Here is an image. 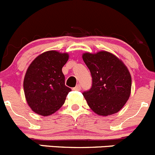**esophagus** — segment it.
Listing matches in <instances>:
<instances>
[{
	"label": "esophagus",
	"mask_w": 155,
	"mask_h": 155,
	"mask_svg": "<svg viewBox=\"0 0 155 155\" xmlns=\"http://www.w3.org/2000/svg\"><path fill=\"white\" fill-rule=\"evenodd\" d=\"M74 91H81V87L80 84H78L75 87H74Z\"/></svg>",
	"instance_id": "1"
}]
</instances>
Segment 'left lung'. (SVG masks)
<instances>
[{"instance_id": "obj_1", "label": "left lung", "mask_w": 155, "mask_h": 155, "mask_svg": "<svg viewBox=\"0 0 155 155\" xmlns=\"http://www.w3.org/2000/svg\"><path fill=\"white\" fill-rule=\"evenodd\" d=\"M82 58L92 77L91 87L83 92L88 106L98 115L118 112L130 94L131 77L127 67L115 55L104 51L84 53Z\"/></svg>"}]
</instances>
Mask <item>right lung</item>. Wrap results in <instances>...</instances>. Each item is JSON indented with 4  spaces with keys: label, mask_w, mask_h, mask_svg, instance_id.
<instances>
[{
    "label": "right lung",
    "mask_w": 155,
    "mask_h": 155,
    "mask_svg": "<svg viewBox=\"0 0 155 155\" xmlns=\"http://www.w3.org/2000/svg\"><path fill=\"white\" fill-rule=\"evenodd\" d=\"M68 58V53L49 51L37 57L28 67L24 90L28 105L36 114L51 115L64 103L71 91L65 86L62 72Z\"/></svg>",
    "instance_id": "right-lung-1"
}]
</instances>
